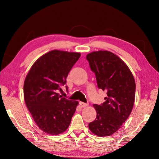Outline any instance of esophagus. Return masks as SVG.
I'll list each match as a JSON object with an SVG mask.
<instances>
[{"instance_id": "obj_1", "label": "esophagus", "mask_w": 159, "mask_h": 159, "mask_svg": "<svg viewBox=\"0 0 159 159\" xmlns=\"http://www.w3.org/2000/svg\"><path fill=\"white\" fill-rule=\"evenodd\" d=\"M79 104L82 107H86L88 106V103H85V102H79Z\"/></svg>"}]
</instances>
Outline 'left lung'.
Instances as JSON below:
<instances>
[{
  "label": "left lung",
  "mask_w": 159,
  "mask_h": 159,
  "mask_svg": "<svg viewBox=\"0 0 159 159\" xmlns=\"http://www.w3.org/2000/svg\"><path fill=\"white\" fill-rule=\"evenodd\" d=\"M86 59L95 74L98 87L107 91L105 102L94 104L97 116L89 129L99 137L116 132L130 116L135 97V82L124 61L109 51H95Z\"/></svg>",
  "instance_id": "left-lung-1"
}]
</instances>
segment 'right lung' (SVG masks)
Segmentation results:
<instances>
[{"label": "right lung", "mask_w": 159, "mask_h": 159, "mask_svg": "<svg viewBox=\"0 0 159 159\" xmlns=\"http://www.w3.org/2000/svg\"><path fill=\"white\" fill-rule=\"evenodd\" d=\"M80 56L79 52L50 51L35 61L26 77V105L36 125L48 134L55 135L65 131L79 104L57 92L66 84L68 74Z\"/></svg>", "instance_id": "1"}]
</instances>
